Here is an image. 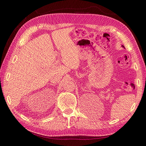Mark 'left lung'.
Returning a JSON list of instances; mask_svg holds the SVG:
<instances>
[{
    "label": "left lung",
    "instance_id": "8db88e82",
    "mask_svg": "<svg viewBox=\"0 0 146 146\" xmlns=\"http://www.w3.org/2000/svg\"><path fill=\"white\" fill-rule=\"evenodd\" d=\"M122 47H123V48H124V46H123V45H122Z\"/></svg>",
    "mask_w": 146,
    "mask_h": 146
}]
</instances>
